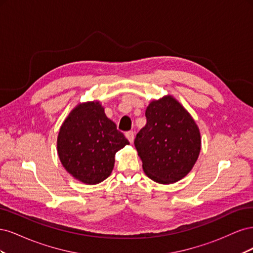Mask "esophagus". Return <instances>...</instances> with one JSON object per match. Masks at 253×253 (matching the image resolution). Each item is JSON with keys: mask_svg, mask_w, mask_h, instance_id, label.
I'll list each match as a JSON object with an SVG mask.
<instances>
[{"mask_svg": "<svg viewBox=\"0 0 253 253\" xmlns=\"http://www.w3.org/2000/svg\"><path fill=\"white\" fill-rule=\"evenodd\" d=\"M126 138L128 139V141L131 142V143H133V141H134V136H135L134 132H133V131L126 132Z\"/></svg>", "mask_w": 253, "mask_h": 253, "instance_id": "obj_1", "label": "esophagus"}]
</instances>
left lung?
<instances>
[{"mask_svg":"<svg viewBox=\"0 0 253 253\" xmlns=\"http://www.w3.org/2000/svg\"><path fill=\"white\" fill-rule=\"evenodd\" d=\"M145 117L147 125L134 141L145 175L159 183L180 180L192 170L200 155V128L172 96L151 101Z\"/></svg>","mask_w":253,"mask_h":253,"instance_id":"left-lung-1","label":"left lung"}]
</instances>
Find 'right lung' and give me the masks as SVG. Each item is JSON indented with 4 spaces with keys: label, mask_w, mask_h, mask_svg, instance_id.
Wrapping results in <instances>:
<instances>
[{
    "label": "right lung",
    "mask_w": 253,
    "mask_h": 253,
    "mask_svg": "<svg viewBox=\"0 0 253 253\" xmlns=\"http://www.w3.org/2000/svg\"><path fill=\"white\" fill-rule=\"evenodd\" d=\"M129 142L106 117L99 101L78 104L60 127V162L73 177L96 185L111 175L115 154Z\"/></svg>",
    "instance_id": "1"
}]
</instances>
